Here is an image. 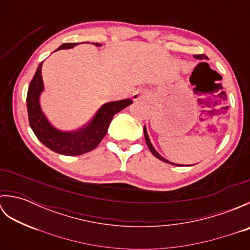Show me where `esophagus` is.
<instances>
[{
  "label": "esophagus",
  "instance_id": "obj_1",
  "mask_svg": "<svg viewBox=\"0 0 250 250\" xmlns=\"http://www.w3.org/2000/svg\"><path fill=\"white\" fill-rule=\"evenodd\" d=\"M144 93L143 92H141V91H137V92H135V93H133V95H132V99H133L134 101H137V100H142V99H144Z\"/></svg>",
  "mask_w": 250,
  "mask_h": 250
}]
</instances>
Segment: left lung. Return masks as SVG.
Here are the masks:
<instances>
[{"label": "left lung", "instance_id": "left-lung-1", "mask_svg": "<svg viewBox=\"0 0 250 250\" xmlns=\"http://www.w3.org/2000/svg\"><path fill=\"white\" fill-rule=\"evenodd\" d=\"M194 58L195 59H200V60H203V59H207V57L205 56V55H195L194 56ZM144 135H145V140H146V144H147V146H148V148H149V150L151 151V153L155 157H157L158 159H160L161 161H163V162H167V163H169V164H173V166H179V164H176V163H173V162H169L168 160H167V159H164L162 156H160L159 155V153L157 152V150L155 149V148H153V146H152V144H151V142H150V140H149V136H148V134H147V130H146V125L144 126Z\"/></svg>", "mask_w": 250, "mask_h": 250}]
</instances>
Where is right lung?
<instances>
[{
    "label": "right lung",
    "instance_id": "add662e5",
    "mask_svg": "<svg viewBox=\"0 0 250 250\" xmlns=\"http://www.w3.org/2000/svg\"><path fill=\"white\" fill-rule=\"evenodd\" d=\"M95 46L101 44L92 43ZM78 43L62 44L60 49H70ZM42 65L39 67L30 83L26 94V107H28L29 124L39 141L48 147L50 150L64 156H81L93 150L103 140L114 115L132 104V100L125 99L105 103L93 116L86 125L76 131H61L52 125L43 113L40 103L41 93L44 91V83L42 78Z\"/></svg>",
    "mask_w": 250,
    "mask_h": 250
}]
</instances>
